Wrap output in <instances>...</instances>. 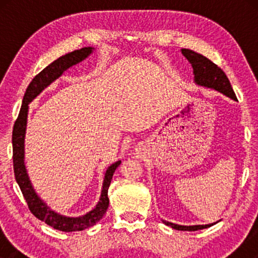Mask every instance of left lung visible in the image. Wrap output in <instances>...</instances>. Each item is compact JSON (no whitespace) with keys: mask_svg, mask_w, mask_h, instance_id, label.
Listing matches in <instances>:
<instances>
[{"mask_svg":"<svg viewBox=\"0 0 258 258\" xmlns=\"http://www.w3.org/2000/svg\"><path fill=\"white\" fill-rule=\"evenodd\" d=\"M182 55L188 59L190 64L192 67V73H194V82L197 86L209 88V89H214L218 91V93L223 94L224 96H227L231 100L237 101L236 95L232 90L231 84L229 82L227 75H225L223 70L220 67H217L215 63L210 61L209 58H207L206 56L197 54L196 51L190 50V49H182ZM162 222L168 227H171L176 230H182V231H196L201 230V229L209 228L211 225L216 224L217 222L210 224H197V225H181L171 223V222L163 221Z\"/></svg>","mask_w":258,"mask_h":258,"instance_id":"1","label":"left lung"}]
</instances>
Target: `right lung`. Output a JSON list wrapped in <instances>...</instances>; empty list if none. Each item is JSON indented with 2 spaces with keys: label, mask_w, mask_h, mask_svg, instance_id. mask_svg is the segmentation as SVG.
Masks as SVG:
<instances>
[{
  "label": "right lung",
  "mask_w": 258,
  "mask_h": 258,
  "mask_svg": "<svg viewBox=\"0 0 258 258\" xmlns=\"http://www.w3.org/2000/svg\"><path fill=\"white\" fill-rule=\"evenodd\" d=\"M94 50L95 48L84 47L82 49H79V50L63 55L59 58L55 59L52 63H50L38 75L35 76L27 88L19 117H17L13 129L14 172H15L16 182L20 185V189L23 194L28 207H29V210L38 220L45 222V223L54 229L66 232L84 230V229L94 227L97 222L102 220V217L107 213L109 206V185H110L112 175H114L116 168L121 164V161L115 162L110 167H108L107 171L104 174L100 201H98L96 207L93 210H90L89 213L79 217L63 216V215L56 213L35 191L29 178V175H28L26 163H24V139H26L28 111H29V103L34 98H36L45 88L50 86L59 76H62V74L67 69H69L73 66H76L77 63L82 62L88 56L93 54Z\"/></svg>",
  "instance_id": "right-lung-1"
}]
</instances>
